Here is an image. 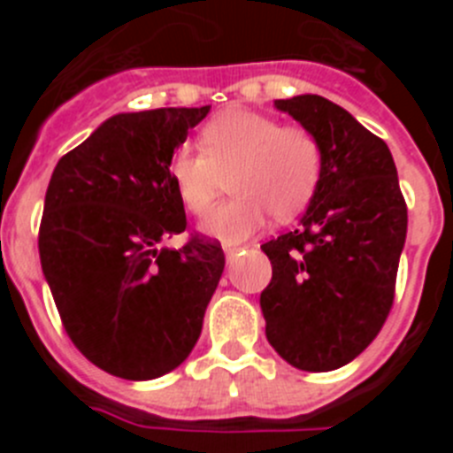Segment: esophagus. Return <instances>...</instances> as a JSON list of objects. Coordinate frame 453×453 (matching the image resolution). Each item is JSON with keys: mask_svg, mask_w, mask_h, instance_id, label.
Segmentation results:
<instances>
[{"mask_svg": "<svg viewBox=\"0 0 453 453\" xmlns=\"http://www.w3.org/2000/svg\"><path fill=\"white\" fill-rule=\"evenodd\" d=\"M222 250H224V254H226V258H234L235 254H238L240 250H242V247H238V245H222Z\"/></svg>", "mask_w": 453, "mask_h": 453, "instance_id": "1", "label": "esophagus"}]
</instances>
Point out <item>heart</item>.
<instances>
[{
  "label": "heart",
  "mask_w": 453,
  "mask_h": 453,
  "mask_svg": "<svg viewBox=\"0 0 453 453\" xmlns=\"http://www.w3.org/2000/svg\"><path fill=\"white\" fill-rule=\"evenodd\" d=\"M322 151L311 131L281 127L254 111H229L202 131V151L179 150L170 161V179L179 199L202 213L222 177L234 199L215 203L202 219V231L226 245L254 235L270 218L290 219L313 197Z\"/></svg>",
  "instance_id": "heart-1"
}]
</instances>
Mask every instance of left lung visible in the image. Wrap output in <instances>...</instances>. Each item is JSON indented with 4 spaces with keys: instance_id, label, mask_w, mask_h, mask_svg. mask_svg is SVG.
I'll list each match as a JSON object with an SVG mask.
<instances>
[{
    "instance_id": "obj_1",
    "label": "left lung",
    "mask_w": 453,
    "mask_h": 453,
    "mask_svg": "<svg viewBox=\"0 0 453 453\" xmlns=\"http://www.w3.org/2000/svg\"><path fill=\"white\" fill-rule=\"evenodd\" d=\"M274 108L315 135L322 167L299 226L261 245L272 263L265 335L292 367L331 372L354 361L390 313L406 202L388 145L345 108L319 95Z\"/></svg>"
}]
</instances>
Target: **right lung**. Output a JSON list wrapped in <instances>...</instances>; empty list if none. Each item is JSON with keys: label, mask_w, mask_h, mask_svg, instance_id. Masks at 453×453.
I'll return each mask as SVG.
<instances>
[{"label": "right lung", "mask_w": 453, "mask_h": 453, "mask_svg": "<svg viewBox=\"0 0 453 453\" xmlns=\"http://www.w3.org/2000/svg\"><path fill=\"white\" fill-rule=\"evenodd\" d=\"M202 108L118 113L54 167L38 250L70 340L108 374L150 381L197 345L224 270L219 242L192 238L170 161Z\"/></svg>", "instance_id": "1"}]
</instances>
